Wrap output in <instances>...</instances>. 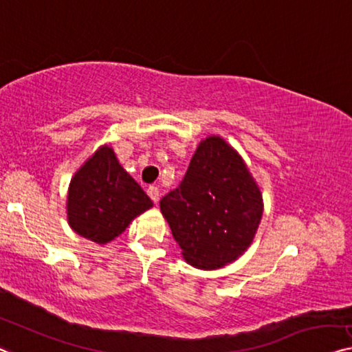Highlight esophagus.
<instances>
[{"label": "esophagus", "mask_w": 352, "mask_h": 352, "mask_svg": "<svg viewBox=\"0 0 352 352\" xmlns=\"http://www.w3.org/2000/svg\"><path fill=\"white\" fill-rule=\"evenodd\" d=\"M146 194H148L150 199L155 204L158 202V199H160V190H158V188H156V186H148V188H146Z\"/></svg>", "instance_id": "1"}]
</instances>
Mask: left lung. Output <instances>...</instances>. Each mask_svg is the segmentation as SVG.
Returning a JSON list of instances; mask_svg holds the SVG:
<instances>
[{"mask_svg":"<svg viewBox=\"0 0 352 352\" xmlns=\"http://www.w3.org/2000/svg\"><path fill=\"white\" fill-rule=\"evenodd\" d=\"M160 207L188 264L214 270L253 242L264 204L242 156L224 139L210 135Z\"/></svg>","mask_w":352,"mask_h":352,"instance_id":"obj_1","label":"left lung"}]
</instances>
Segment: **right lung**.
I'll use <instances>...</instances> for the list:
<instances>
[{"label":"right lung","mask_w":352,"mask_h":352,"mask_svg":"<svg viewBox=\"0 0 352 352\" xmlns=\"http://www.w3.org/2000/svg\"><path fill=\"white\" fill-rule=\"evenodd\" d=\"M153 207L138 182L104 145L72 177L67 192V221L78 235L104 245Z\"/></svg>","instance_id":"right-lung-1"}]
</instances>
